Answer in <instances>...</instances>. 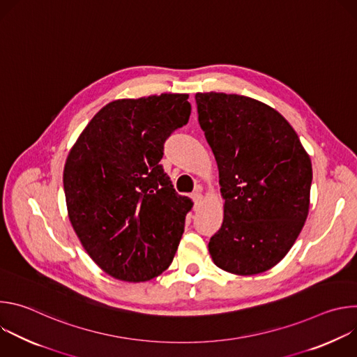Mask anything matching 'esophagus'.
Listing matches in <instances>:
<instances>
[{
    "mask_svg": "<svg viewBox=\"0 0 357 357\" xmlns=\"http://www.w3.org/2000/svg\"><path fill=\"white\" fill-rule=\"evenodd\" d=\"M192 200H193V203H195V208H196V206H199L200 203H202V200H203V195H202L200 192H195V193H192Z\"/></svg>",
    "mask_w": 357,
    "mask_h": 357,
    "instance_id": "1",
    "label": "esophagus"
}]
</instances>
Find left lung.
<instances>
[{
  "label": "left lung",
  "instance_id": "left-lung-1",
  "mask_svg": "<svg viewBox=\"0 0 357 357\" xmlns=\"http://www.w3.org/2000/svg\"><path fill=\"white\" fill-rule=\"evenodd\" d=\"M195 100L225 199L211 257L236 275L264 273L287 256L308 218L311 158L291 124L261 101L216 91Z\"/></svg>",
  "mask_w": 357,
  "mask_h": 357
}]
</instances>
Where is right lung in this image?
<instances>
[{"instance_id": "right-lung-1", "label": "right lung", "mask_w": 357, "mask_h": 357, "mask_svg": "<svg viewBox=\"0 0 357 357\" xmlns=\"http://www.w3.org/2000/svg\"><path fill=\"white\" fill-rule=\"evenodd\" d=\"M185 93L106 105L69 151L63 169L68 216L90 259L128 282L162 274L179 245L192 200L175 192L160 161L185 126Z\"/></svg>"}]
</instances>
